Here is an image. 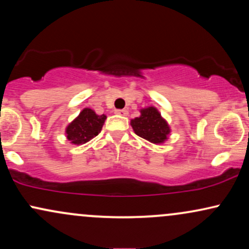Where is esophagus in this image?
Returning a JSON list of instances; mask_svg holds the SVG:
<instances>
[{"instance_id":"34e87169","label":"esophagus","mask_w":249,"mask_h":249,"mask_svg":"<svg viewBox=\"0 0 249 249\" xmlns=\"http://www.w3.org/2000/svg\"><path fill=\"white\" fill-rule=\"evenodd\" d=\"M116 113L119 116H127V111L126 110H116Z\"/></svg>"}]
</instances>
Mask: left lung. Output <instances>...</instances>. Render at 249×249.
<instances>
[{
    "mask_svg": "<svg viewBox=\"0 0 249 249\" xmlns=\"http://www.w3.org/2000/svg\"><path fill=\"white\" fill-rule=\"evenodd\" d=\"M141 113V117L131 121V125L136 134L154 144H160L166 141L170 133V127L158 110L150 107L142 108Z\"/></svg>",
    "mask_w": 249,
    "mask_h": 249,
    "instance_id": "8db88e82",
    "label": "left lung"
}]
</instances>
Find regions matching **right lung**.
<instances>
[{
    "mask_svg": "<svg viewBox=\"0 0 249 249\" xmlns=\"http://www.w3.org/2000/svg\"><path fill=\"white\" fill-rule=\"evenodd\" d=\"M107 116L96 115L91 108H84L79 116L67 127V138L72 144L81 145L98 136Z\"/></svg>",
    "mask_w": 249,
    "mask_h": 249,
    "instance_id": "add662e5",
    "label": "right lung"
}]
</instances>
